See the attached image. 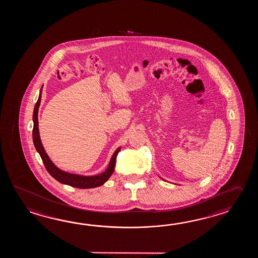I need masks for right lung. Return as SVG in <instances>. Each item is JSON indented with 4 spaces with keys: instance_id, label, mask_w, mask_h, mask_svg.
<instances>
[{
    "instance_id": "obj_1",
    "label": "right lung",
    "mask_w": 258,
    "mask_h": 258,
    "mask_svg": "<svg viewBox=\"0 0 258 258\" xmlns=\"http://www.w3.org/2000/svg\"><path fill=\"white\" fill-rule=\"evenodd\" d=\"M42 88L40 89L39 92V99L37 103L35 105L33 112V132H32V137H33L34 146L36 150L39 152L40 158L43 161L44 166L46 170H48L50 175L54 178L56 181H59L60 183L67 184L72 187L76 188H81V189H88V188H95L99 187L102 184H104L106 181L109 180L111 174L114 171V167H115L116 157L118 153L120 152L121 148H118L115 150V152L112 155L111 159L110 160V163L108 168L102 173L98 174V175L84 176L79 175V174H73L70 172H66L64 170H61L56 167L53 162L50 160L49 156L46 153L44 149L42 143L40 140L39 131V120H38V112H39V105H40V100H41V91Z\"/></svg>"
}]
</instances>
